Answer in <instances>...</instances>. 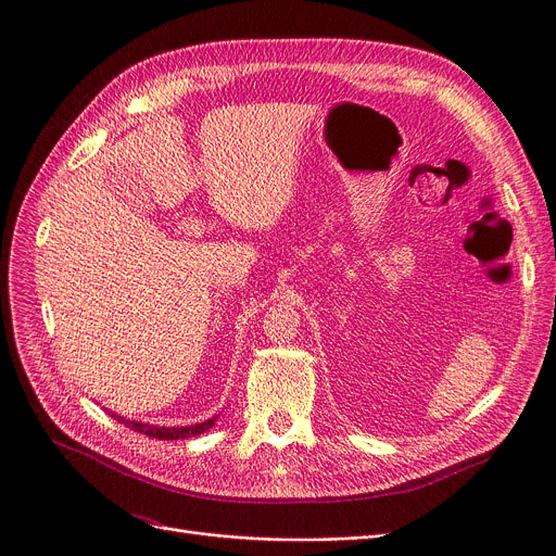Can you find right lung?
I'll list each match as a JSON object with an SVG mask.
<instances>
[{"mask_svg":"<svg viewBox=\"0 0 556 556\" xmlns=\"http://www.w3.org/2000/svg\"><path fill=\"white\" fill-rule=\"evenodd\" d=\"M114 420L127 425L131 431H138L142 435H149V438H157V440H180V438H193V435H200L204 433L208 427L215 425V418L206 420V422H200V425H191V427H153V425H142V422H129V420H123L121 416L112 414Z\"/></svg>","mask_w":556,"mask_h":556,"instance_id":"right-lung-1","label":"right lung"}]
</instances>
